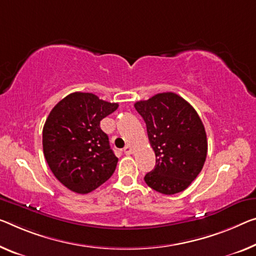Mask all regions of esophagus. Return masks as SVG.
Returning <instances> with one entry per match:
<instances>
[{"instance_id":"esophagus-1","label":"esophagus","mask_w":256,"mask_h":256,"mask_svg":"<svg viewBox=\"0 0 256 256\" xmlns=\"http://www.w3.org/2000/svg\"><path fill=\"white\" fill-rule=\"evenodd\" d=\"M124 154H132V150L130 146H126V148H124Z\"/></svg>"}]
</instances>
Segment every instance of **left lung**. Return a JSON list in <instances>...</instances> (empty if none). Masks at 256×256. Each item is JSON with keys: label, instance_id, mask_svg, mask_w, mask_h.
I'll list each match as a JSON object with an SVG mask.
<instances>
[{"label": "left lung", "instance_id": "obj_1", "mask_svg": "<svg viewBox=\"0 0 256 256\" xmlns=\"http://www.w3.org/2000/svg\"><path fill=\"white\" fill-rule=\"evenodd\" d=\"M146 124L156 167L144 180L162 194L182 192L202 172L207 156L205 127L196 110L174 92L135 103Z\"/></svg>", "mask_w": 256, "mask_h": 256}]
</instances>
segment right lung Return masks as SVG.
I'll list each match as a JSON object with an SVG mask.
<instances>
[{"mask_svg": "<svg viewBox=\"0 0 256 256\" xmlns=\"http://www.w3.org/2000/svg\"><path fill=\"white\" fill-rule=\"evenodd\" d=\"M90 92H73L51 110L42 132L44 158L62 186L80 194L105 183L118 158L100 120L118 108Z\"/></svg>", "mask_w": 256, "mask_h": 256, "instance_id": "obj_1", "label": "right lung"}]
</instances>
